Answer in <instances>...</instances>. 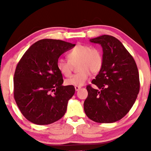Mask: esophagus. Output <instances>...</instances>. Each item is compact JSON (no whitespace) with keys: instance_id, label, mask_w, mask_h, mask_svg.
Instances as JSON below:
<instances>
[{"instance_id":"34e87169","label":"esophagus","mask_w":151,"mask_h":151,"mask_svg":"<svg viewBox=\"0 0 151 151\" xmlns=\"http://www.w3.org/2000/svg\"><path fill=\"white\" fill-rule=\"evenodd\" d=\"M74 88H75L76 91H78V90H79V89H81V86H74Z\"/></svg>"}]
</instances>
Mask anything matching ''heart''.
I'll return each mask as SVG.
<instances>
[{
	"label": "heart",
	"mask_w": 151,
	"mask_h": 151,
	"mask_svg": "<svg viewBox=\"0 0 151 151\" xmlns=\"http://www.w3.org/2000/svg\"><path fill=\"white\" fill-rule=\"evenodd\" d=\"M69 61L58 59L57 60V70L65 77H70L72 74L73 65L77 62V74L66 79L67 85L82 86L85 84L90 77L91 72L97 74L103 66V55L98 47H91L89 45L79 44L76 45L67 54Z\"/></svg>",
	"instance_id": "obj_1"
}]
</instances>
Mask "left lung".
Wrapping results in <instances>:
<instances>
[{"instance_id": "1", "label": "left lung", "mask_w": 151, "mask_h": 151, "mask_svg": "<svg viewBox=\"0 0 151 151\" xmlns=\"http://www.w3.org/2000/svg\"><path fill=\"white\" fill-rule=\"evenodd\" d=\"M103 50V66L86 86L84 103L86 115L97 123H113L125 116L136 101L140 89L139 74L134 59L119 40L104 35L90 39Z\"/></svg>"}]
</instances>
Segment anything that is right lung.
I'll return each mask as SVG.
<instances>
[{
    "label": "right lung",
    "instance_id": "add662e5",
    "mask_svg": "<svg viewBox=\"0 0 151 151\" xmlns=\"http://www.w3.org/2000/svg\"><path fill=\"white\" fill-rule=\"evenodd\" d=\"M75 44L60 40L43 39L25 52L14 74V98L20 112L30 122L47 125L65 115L74 86H63L57 70L60 55Z\"/></svg>",
    "mask_w": 151,
    "mask_h": 151
}]
</instances>
